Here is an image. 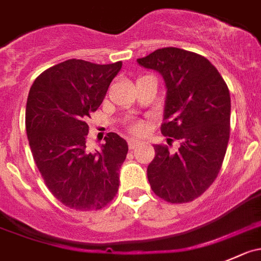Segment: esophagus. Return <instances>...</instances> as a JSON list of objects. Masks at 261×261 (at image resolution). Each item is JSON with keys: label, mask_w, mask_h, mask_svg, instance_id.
I'll return each mask as SVG.
<instances>
[{"label": "esophagus", "mask_w": 261, "mask_h": 261, "mask_svg": "<svg viewBox=\"0 0 261 261\" xmlns=\"http://www.w3.org/2000/svg\"><path fill=\"white\" fill-rule=\"evenodd\" d=\"M140 141L139 140H136V139H130V140H128V148L130 149H135V148H138L139 145H140Z\"/></svg>", "instance_id": "esophagus-1"}]
</instances>
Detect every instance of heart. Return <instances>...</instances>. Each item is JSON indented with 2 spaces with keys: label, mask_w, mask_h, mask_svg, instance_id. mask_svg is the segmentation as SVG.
Returning a JSON list of instances; mask_svg holds the SVG:
<instances>
[{
  "label": "heart",
  "mask_w": 261,
  "mask_h": 261,
  "mask_svg": "<svg viewBox=\"0 0 261 261\" xmlns=\"http://www.w3.org/2000/svg\"><path fill=\"white\" fill-rule=\"evenodd\" d=\"M144 128H145V126H144L143 122H135V123H133V125L130 126V130L133 131V133H135V134L143 133Z\"/></svg>",
  "instance_id": "obj_1"
}]
</instances>
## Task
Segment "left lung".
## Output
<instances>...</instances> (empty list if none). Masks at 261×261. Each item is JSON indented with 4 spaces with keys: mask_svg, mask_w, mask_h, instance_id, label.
<instances>
[{
    "mask_svg": "<svg viewBox=\"0 0 261 261\" xmlns=\"http://www.w3.org/2000/svg\"><path fill=\"white\" fill-rule=\"evenodd\" d=\"M167 88L161 131L179 141L176 153L155 145L148 166L154 194L172 204L199 198L217 178L229 140L231 97L218 70L203 56L167 47L138 58Z\"/></svg>",
    "mask_w": 261,
    "mask_h": 261,
    "instance_id": "obj_1",
    "label": "left lung"
}]
</instances>
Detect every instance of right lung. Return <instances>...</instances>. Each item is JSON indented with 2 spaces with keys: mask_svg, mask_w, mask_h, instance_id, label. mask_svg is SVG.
I'll return each instance as SVG.
<instances>
[{
  "mask_svg": "<svg viewBox=\"0 0 261 261\" xmlns=\"http://www.w3.org/2000/svg\"><path fill=\"white\" fill-rule=\"evenodd\" d=\"M122 62L97 65L67 60L35 79L28 95L25 127L35 164L48 190L67 208L99 211L120 186L128 146L108 133L99 151L87 148V121L98 110Z\"/></svg>",
  "mask_w": 261,
  "mask_h": 261,
  "instance_id": "add662e5",
  "label": "right lung"
}]
</instances>
